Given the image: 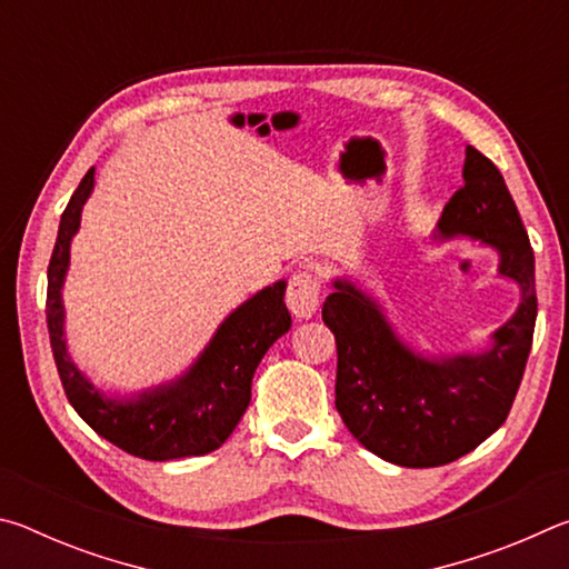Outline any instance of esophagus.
<instances>
[{
	"mask_svg": "<svg viewBox=\"0 0 569 569\" xmlns=\"http://www.w3.org/2000/svg\"><path fill=\"white\" fill-rule=\"evenodd\" d=\"M319 281H316L311 273H296L291 278V283H288L286 303L298 321L311 319V316L319 311Z\"/></svg>",
	"mask_w": 569,
	"mask_h": 569,
	"instance_id": "obj_1",
	"label": "esophagus"
}]
</instances>
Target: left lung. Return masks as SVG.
Wrapping results in <instances>:
<instances>
[{
    "instance_id": "1",
    "label": "left lung",
    "mask_w": 569,
    "mask_h": 569,
    "mask_svg": "<svg viewBox=\"0 0 569 569\" xmlns=\"http://www.w3.org/2000/svg\"><path fill=\"white\" fill-rule=\"evenodd\" d=\"M461 186L441 210L435 243L479 240L497 250V273L515 281L519 306L479 353H421L393 331L377 298L333 278L323 323L336 336V409L371 455L399 467H441L502 427L522 381L537 321L535 253L502 172L467 148Z\"/></svg>"
}]
</instances>
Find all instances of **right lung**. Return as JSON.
I'll use <instances>...</instances> for the list:
<instances>
[{
  "label": "right lung",
  "mask_w": 569,
  "mask_h": 569,
  "mask_svg": "<svg viewBox=\"0 0 569 569\" xmlns=\"http://www.w3.org/2000/svg\"><path fill=\"white\" fill-rule=\"evenodd\" d=\"M94 188L88 170L67 203L47 268V329L57 371L74 411L102 439L150 461L203 457L233 435L250 403V383L266 351L291 329L286 281L266 286L230 311L196 361L172 381L120 397L104 393L72 361L64 341L62 288L70 246L80 230L82 208Z\"/></svg>",
  "instance_id": "add662e5"
}]
</instances>
